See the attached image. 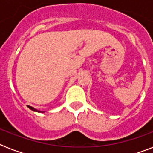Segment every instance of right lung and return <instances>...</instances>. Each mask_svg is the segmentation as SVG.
I'll return each mask as SVG.
<instances>
[{
	"mask_svg": "<svg viewBox=\"0 0 153 153\" xmlns=\"http://www.w3.org/2000/svg\"><path fill=\"white\" fill-rule=\"evenodd\" d=\"M27 107L29 108V109H30L31 110H33V111H34V112H39V113H44V112H41V111H40V110H37L36 109H34V108L32 107V106H27Z\"/></svg>",
	"mask_w": 153,
	"mask_h": 153,
	"instance_id": "obj_1",
	"label": "right lung"
}]
</instances>
